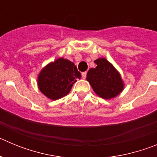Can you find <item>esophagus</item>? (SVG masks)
<instances>
[{
	"label": "esophagus",
	"instance_id": "1",
	"mask_svg": "<svg viewBox=\"0 0 157 157\" xmlns=\"http://www.w3.org/2000/svg\"><path fill=\"white\" fill-rule=\"evenodd\" d=\"M86 71H85V72H82V78L83 79H85L86 78Z\"/></svg>",
	"mask_w": 157,
	"mask_h": 157
}]
</instances>
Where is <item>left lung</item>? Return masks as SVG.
Here are the masks:
<instances>
[{
  "label": "left lung",
  "instance_id": "8db88e82",
  "mask_svg": "<svg viewBox=\"0 0 157 157\" xmlns=\"http://www.w3.org/2000/svg\"><path fill=\"white\" fill-rule=\"evenodd\" d=\"M94 63L97 67L88 71L86 80L99 97L104 99L116 98L124 87L120 74L105 58H99Z\"/></svg>",
  "mask_w": 157,
  "mask_h": 157
}]
</instances>
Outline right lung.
Returning <instances> with one entry per match:
<instances>
[{
	"label": "right lung",
	"mask_w": 157,
	"mask_h": 157,
	"mask_svg": "<svg viewBox=\"0 0 157 157\" xmlns=\"http://www.w3.org/2000/svg\"><path fill=\"white\" fill-rule=\"evenodd\" d=\"M81 77V73L74 63L59 58L40 71L37 85L44 95L56 101L67 95L73 84L77 82L76 79Z\"/></svg>",
	"instance_id": "add662e5"
}]
</instances>
